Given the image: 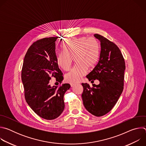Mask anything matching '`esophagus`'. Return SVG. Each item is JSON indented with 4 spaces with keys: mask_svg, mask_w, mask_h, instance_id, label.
Segmentation results:
<instances>
[{
    "mask_svg": "<svg viewBox=\"0 0 146 146\" xmlns=\"http://www.w3.org/2000/svg\"><path fill=\"white\" fill-rule=\"evenodd\" d=\"M70 86H71V87H73L74 85H75V84H74V83H70Z\"/></svg>",
    "mask_w": 146,
    "mask_h": 146,
    "instance_id": "1",
    "label": "esophagus"
}]
</instances>
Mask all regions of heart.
<instances>
[{
    "mask_svg": "<svg viewBox=\"0 0 146 146\" xmlns=\"http://www.w3.org/2000/svg\"><path fill=\"white\" fill-rule=\"evenodd\" d=\"M61 46L63 51L56 54L57 65L62 69L68 70L74 57L76 65L65 74V78L68 82H78L86 74L87 66H92L98 60L100 50L99 41L95 37H75L65 40Z\"/></svg>",
    "mask_w": 146,
    "mask_h": 146,
    "instance_id": "1",
    "label": "heart"
}]
</instances>
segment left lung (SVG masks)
<instances>
[{
    "label": "left lung",
    "mask_w": 146,
    "mask_h": 146,
    "mask_svg": "<svg viewBox=\"0 0 146 146\" xmlns=\"http://www.w3.org/2000/svg\"><path fill=\"white\" fill-rule=\"evenodd\" d=\"M94 36L100 40L101 51L98 64L86 76L89 81L96 79L99 84L82 83V99L88 111L96 117L109 113L115 106L123 89L124 71L123 55L118 46L98 34Z\"/></svg>",
    "instance_id": "left-lung-1"
}]
</instances>
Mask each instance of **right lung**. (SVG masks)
I'll list each match as a JSON object with an SVG mask.
<instances>
[{
  "label": "right lung",
  "mask_w": 146,
  "mask_h": 146,
  "mask_svg": "<svg viewBox=\"0 0 146 146\" xmlns=\"http://www.w3.org/2000/svg\"><path fill=\"white\" fill-rule=\"evenodd\" d=\"M58 37L39 39L28 48L23 62L21 79L26 102L39 117L46 119L58 117L65 108L64 96L69 84L51 87L52 77L62 83L63 73L59 69L55 54Z\"/></svg>",
  "instance_id": "1"
}]
</instances>
